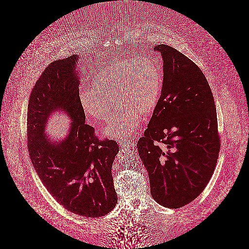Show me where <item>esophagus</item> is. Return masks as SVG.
<instances>
[{"label":"esophagus","mask_w":249,"mask_h":249,"mask_svg":"<svg viewBox=\"0 0 249 249\" xmlns=\"http://www.w3.org/2000/svg\"><path fill=\"white\" fill-rule=\"evenodd\" d=\"M118 142L120 144V146L123 148H128V147L132 146V144H133L130 140H127V139H121V140H119Z\"/></svg>","instance_id":"esophagus-1"}]
</instances>
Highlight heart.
Wrapping results in <instances>:
<instances>
[{
    "mask_svg": "<svg viewBox=\"0 0 249 249\" xmlns=\"http://www.w3.org/2000/svg\"><path fill=\"white\" fill-rule=\"evenodd\" d=\"M164 83V73L151 58H141L128 65L118 61L103 68L91 81L92 89L79 94L84 113L96 121H106L116 98L120 103L103 133L123 139L135 130L141 115H151L156 108Z\"/></svg>",
    "mask_w": 249,
    "mask_h": 249,
    "instance_id": "obj_1",
    "label": "heart"
}]
</instances>
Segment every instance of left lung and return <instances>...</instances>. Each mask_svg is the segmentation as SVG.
<instances>
[{"mask_svg": "<svg viewBox=\"0 0 249 249\" xmlns=\"http://www.w3.org/2000/svg\"><path fill=\"white\" fill-rule=\"evenodd\" d=\"M155 50L163 58L164 83L137 147L149 173L152 197L176 209L204 191L221 142L214 100L203 71L172 46L158 45Z\"/></svg>", "mask_w": 249, "mask_h": 249, "instance_id": "8db88e82", "label": "left lung"}]
</instances>
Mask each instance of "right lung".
Masks as SVG:
<instances>
[{
	"instance_id": "1",
	"label": "right lung",
	"mask_w": 249,
	"mask_h": 249,
	"mask_svg": "<svg viewBox=\"0 0 249 249\" xmlns=\"http://www.w3.org/2000/svg\"><path fill=\"white\" fill-rule=\"evenodd\" d=\"M76 61V55L53 61L39 77L29 101L27 145L39 178L56 202L75 214L99 217L118 202L111 168L120 147L112 140H98L94 128L85 124ZM53 109L65 110L72 120L66 140L54 144L43 133ZM77 112L83 120L76 119Z\"/></svg>"
}]
</instances>
